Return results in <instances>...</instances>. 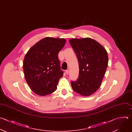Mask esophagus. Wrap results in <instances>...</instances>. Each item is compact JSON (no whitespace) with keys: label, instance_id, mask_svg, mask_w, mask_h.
<instances>
[{"label":"esophagus","instance_id":"1","mask_svg":"<svg viewBox=\"0 0 132 132\" xmlns=\"http://www.w3.org/2000/svg\"><path fill=\"white\" fill-rule=\"evenodd\" d=\"M65 73H66V75H68V73H69V70H68V69L66 70L65 71Z\"/></svg>","mask_w":132,"mask_h":132}]
</instances>
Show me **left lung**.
Returning a JSON list of instances; mask_svg holds the SVG:
<instances>
[{"mask_svg":"<svg viewBox=\"0 0 132 132\" xmlns=\"http://www.w3.org/2000/svg\"><path fill=\"white\" fill-rule=\"evenodd\" d=\"M69 43L77 55L79 67V77L71 81L74 91L82 96H90L100 87L108 63L106 49L90 38H73Z\"/></svg>","mask_w":132,"mask_h":132,"instance_id":"1","label":"left lung"}]
</instances>
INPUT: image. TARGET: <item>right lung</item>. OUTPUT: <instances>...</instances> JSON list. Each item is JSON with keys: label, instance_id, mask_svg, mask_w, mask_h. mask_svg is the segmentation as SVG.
<instances>
[{"label": "right lung", "instance_id": "1", "mask_svg": "<svg viewBox=\"0 0 132 132\" xmlns=\"http://www.w3.org/2000/svg\"><path fill=\"white\" fill-rule=\"evenodd\" d=\"M64 38L46 37L37 42L26 54L23 71L31 90L40 96L54 92L63 76L58 54L65 46Z\"/></svg>", "mask_w": 132, "mask_h": 132}]
</instances>
